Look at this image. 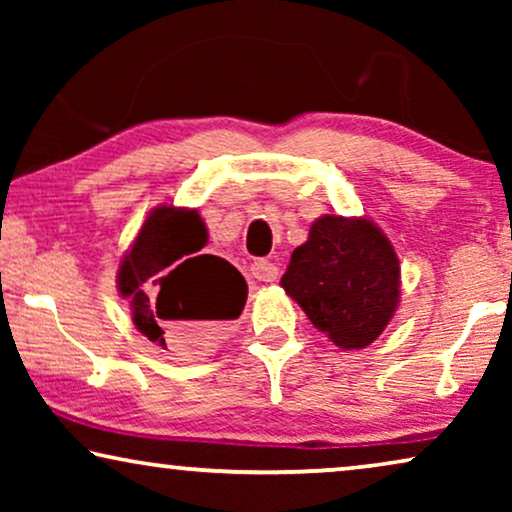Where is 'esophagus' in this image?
<instances>
[{
  "label": "esophagus",
  "instance_id": "obj_1",
  "mask_svg": "<svg viewBox=\"0 0 512 512\" xmlns=\"http://www.w3.org/2000/svg\"><path fill=\"white\" fill-rule=\"evenodd\" d=\"M277 275H279V270L272 261H265V258H256V261L251 263V277L258 279V282H275Z\"/></svg>",
  "mask_w": 512,
  "mask_h": 512
}]
</instances>
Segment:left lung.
Instances as JSON below:
<instances>
[{"mask_svg":"<svg viewBox=\"0 0 512 512\" xmlns=\"http://www.w3.org/2000/svg\"><path fill=\"white\" fill-rule=\"evenodd\" d=\"M398 279L396 251L375 223L326 214L293 249L282 286L335 345L363 349L394 317Z\"/></svg>","mask_w":512,"mask_h":512,"instance_id":"obj_1","label":"left lung"}]
</instances>
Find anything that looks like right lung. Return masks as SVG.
<instances>
[{
  "label": "right lung",
  "instance_id": "obj_1",
  "mask_svg": "<svg viewBox=\"0 0 512 512\" xmlns=\"http://www.w3.org/2000/svg\"><path fill=\"white\" fill-rule=\"evenodd\" d=\"M205 244L207 228L195 209L158 207L118 268L137 331L181 354L216 342L247 300L244 277L223 258L200 254Z\"/></svg>",
  "mask_w": 512,
  "mask_h": 512
}]
</instances>
